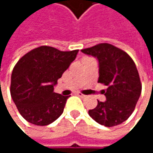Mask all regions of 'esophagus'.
<instances>
[{
  "mask_svg": "<svg viewBox=\"0 0 153 153\" xmlns=\"http://www.w3.org/2000/svg\"><path fill=\"white\" fill-rule=\"evenodd\" d=\"M77 95H78L79 97H86V95H84V94H82V93H80V92H78Z\"/></svg>",
  "mask_w": 153,
  "mask_h": 153,
  "instance_id": "obj_1",
  "label": "esophagus"
}]
</instances>
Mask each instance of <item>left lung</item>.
<instances>
[{
	"label": "left lung",
	"instance_id": "obj_1",
	"mask_svg": "<svg viewBox=\"0 0 153 153\" xmlns=\"http://www.w3.org/2000/svg\"><path fill=\"white\" fill-rule=\"evenodd\" d=\"M81 51L98 59V82L107 86L103 90L106 100L98 101L96 108L88 111L89 116L109 128L121 124L134 111L142 91L135 62L127 52L109 43H100Z\"/></svg>",
	"mask_w": 153,
	"mask_h": 153
}]
</instances>
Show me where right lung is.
<instances>
[{
	"label": "right lung",
	"mask_w": 153,
	"mask_h": 153,
	"mask_svg": "<svg viewBox=\"0 0 153 153\" xmlns=\"http://www.w3.org/2000/svg\"><path fill=\"white\" fill-rule=\"evenodd\" d=\"M78 51L41 46L24 55L16 64L10 95L19 113L28 122L46 126L63 113L70 96L55 93L54 86L75 59Z\"/></svg>",
	"instance_id": "right-lung-1"
}]
</instances>
